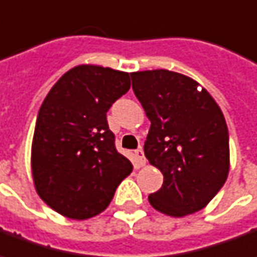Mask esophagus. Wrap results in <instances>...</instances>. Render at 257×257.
I'll list each match as a JSON object with an SVG mask.
<instances>
[{
  "label": "esophagus",
  "mask_w": 257,
  "mask_h": 257,
  "mask_svg": "<svg viewBox=\"0 0 257 257\" xmlns=\"http://www.w3.org/2000/svg\"><path fill=\"white\" fill-rule=\"evenodd\" d=\"M135 158L138 165L139 166H145L146 165V158H145V153H143L142 148H139L138 151H135Z\"/></svg>",
  "instance_id": "1"
}]
</instances>
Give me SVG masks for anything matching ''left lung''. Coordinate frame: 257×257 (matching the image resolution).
Listing matches in <instances>:
<instances>
[{"instance_id": "8db88e82", "label": "left lung", "mask_w": 257, "mask_h": 257, "mask_svg": "<svg viewBox=\"0 0 257 257\" xmlns=\"http://www.w3.org/2000/svg\"><path fill=\"white\" fill-rule=\"evenodd\" d=\"M132 88L151 129L145 156L163 174L162 188L149 202L169 216L202 209L229 173V138L215 99L195 80L170 70L131 73Z\"/></svg>"}]
</instances>
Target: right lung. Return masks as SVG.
Returning <instances> with one entry per match:
<instances>
[{"label": "right lung", "mask_w": 257, "mask_h": 257, "mask_svg": "<svg viewBox=\"0 0 257 257\" xmlns=\"http://www.w3.org/2000/svg\"><path fill=\"white\" fill-rule=\"evenodd\" d=\"M129 88V73L80 64L43 101L31 152L33 184L63 216L81 221L98 215L132 172L106 122L108 109Z\"/></svg>", "instance_id": "right-lung-1"}]
</instances>
